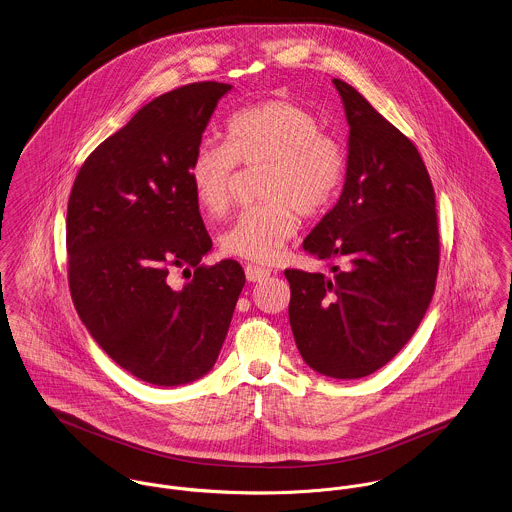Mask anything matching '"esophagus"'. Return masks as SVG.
<instances>
[{
	"label": "esophagus",
	"instance_id": "obj_1",
	"mask_svg": "<svg viewBox=\"0 0 512 512\" xmlns=\"http://www.w3.org/2000/svg\"><path fill=\"white\" fill-rule=\"evenodd\" d=\"M244 270H246L248 282H260V280H264V278L270 276V270H266V268H262V266H256V264H246Z\"/></svg>",
	"mask_w": 512,
	"mask_h": 512
}]
</instances>
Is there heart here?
<instances>
[{
	"label": "heart",
	"mask_w": 512,
	"mask_h": 512,
	"mask_svg": "<svg viewBox=\"0 0 512 512\" xmlns=\"http://www.w3.org/2000/svg\"><path fill=\"white\" fill-rule=\"evenodd\" d=\"M262 165V203L242 211L220 236L228 256L276 260L301 219L329 211L347 175V149L301 104L270 98L228 118L226 144L201 140L189 161V181L203 213L220 219L230 211L236 167Z\"/></svg>",
	"instance_id": "obj_1"
}]
</instances>
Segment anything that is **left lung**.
Returning a JSON list of instances; mask_svg holds the SVG:
<instances>
[{
  "label": "left lung",
  "mask_w": 512,
  "mask_h": 512,
  "mask_svg": "<svg viewBox=\"0 0 512 512\" xmlns=\"http://www.w3.org/2000/svg\"><path fill=\"white\" fill-rule=\"evenodd\" d=\"M349 122L347 179L303 248L333 276L288 268L290 325L303 361L363 378L416 333L436 290V193L416 146L361 92L333 78Z\"/></svg>",
  "instance_id": "1"
}]
</instances>
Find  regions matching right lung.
Listing matches in <instances>:
<instances>
[{"mask_svg":"<svg viewBox=\"0 0 512 512\" xmlns=\"http://www.w3.org/2000/svg\"><path fill=\"white\" fill-rule=\"evenodd\" d=\"M232 86L191 82L146 104L82 163L67 211L69 288L100 349L155 386L207 374L244 288L236 260L201 264L213 242L189 161ZM181 267L190 282L170 286Z\"/></svg>","mask_w":512,"mask_h":512,"instance_id":"obj_1","label":"right lung"}]
</instances>
